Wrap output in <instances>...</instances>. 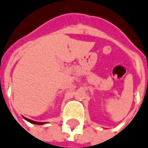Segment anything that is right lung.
<instances>
[{
    "label": "right lung",
    "mask_w": 148,
    "mask_h": 148,
    "mask_svg": "<svg viewBox=\"0 0 148 148\" xmlns=\"http://www.w3.org/2000/svg\"><path fill=\"white\" fill-rule=\"evenodd\" d=\"M25 120H27L28 122H30V123H34V124H38V125H42V124H44V123H38V122H35V121L30 120V119H28V118H25Z\"/></svg>",
    "instance_id": "obj_1"
}]
</instances>
